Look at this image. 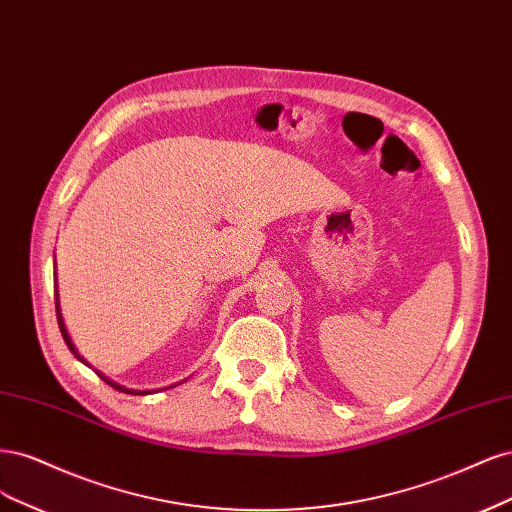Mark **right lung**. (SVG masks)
<instances>
[{
    "instance_id": "obj_1",
    "label": "right lung",
    "mask_w": 512,
    "mask_h": 512,
    "mask_svg": "<svg viewBox=\"0 0 512 512\" xmlns=\"http://www.w3.org/2000/svg\"><path fill=\"white\" fill-rule=\"evenodd\" d=\"M55 306H57V321H59V329H61V334H63V340H65V344L70 346V351L76 355V349H74V344H72V340H70V336H68V332H65V325H63V319H61V315H59V300H57V293H55ZM82 361V359H80ZM102 376V374H100ZM104 381L110 385V387H114L117 391H123V393H131V395H146V393H151V391H134V389H125V387H121V385H117V383H112V381H108L106 376H102ZM176 387V385H174Z\"/></svg>"
}]
</instances>
